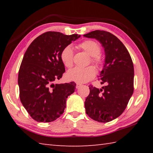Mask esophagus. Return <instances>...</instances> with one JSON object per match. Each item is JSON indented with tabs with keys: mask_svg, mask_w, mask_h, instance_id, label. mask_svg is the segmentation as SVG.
I'll list each match as a JSON object with an SVG mask.
<instances>
[{
	"mask_svg": "<svg viewBox=\"0 0 153 153\" xmlns=\"http://www.w3.org/2000/svg\"><path fill=\"white\" fill-rule=\"evenodd\" d=\"M81 86H82V84H80V83H76V88H79Z\"/></svg>",
	"mask_w": 153,
	"mask_h": 153,
	"instance_id": "obj_1",
	"label": "esophagus"
}]
</instances>
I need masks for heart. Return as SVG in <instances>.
<instances>
[{
    "label": "heart",
    "mask_w": 153,
    "mask_h": 153,
    "mask_svg": "<svg viewBox=\"0 0 153 153\" xmlns=\"http://www.w3.org/2000/svg\"><path fill=\"white\" fill-rule=\"evenodd\" d=\"M78 48L84 51L89 55L92 56V62L96 65L100 66L102 63V58L100 55V46L99 44L92 40H85L79 43ZM60 59L62 63L67 68H70L74 64V51L71 46H66L60 53ZM96 69L93 66L86 67H75L70 69L67 74V79L70 81L77 83H85L94 77Z\"/></svg>",
    "instance_id": "b5f03b06"
}]
</instances>
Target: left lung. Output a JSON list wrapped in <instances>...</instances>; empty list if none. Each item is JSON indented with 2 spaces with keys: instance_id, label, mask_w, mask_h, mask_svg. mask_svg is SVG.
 Instances as JSON below:
<instances>
[{
  "instance_id": "obj_1",
  "label": "left lung",
  "mask_w": 153,
  "mask_h": 153,
  "mask_svg": "<svg viewBox=\"0 0 153 153\" xmlns=\"http://www.w3.org/2000/svg\"><path fill=\"white\" fill-rule=\"evenodd\" d=\"M84 36L99 41L105 53L104 67L99 76L100 83L105 86L100 89L89 86L86 112L98 122H108L122 114L133 94V62L126 46L111 33L95 30Z\"/></svg>"
}]
</instances>
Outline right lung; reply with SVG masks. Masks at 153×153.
<instances>
[{
  "mask_svg": "<svg viewBox=\"0 0 153 153\" xmlns=\"http://www.w3.org/2000/svg\"><path fill=\"white\" fill-rule=\"evenodd\" d=\"M80 37L47 32L30 44L22 61L18 75L19 98L33 120L51 122L63 113L68 96L76 89L74 82L54 84L65 71L60 59L64 47Z\"/></svg>",
  "mask_w": 153,
  "mask_h": 153,
  "instance_id": "obj_1",
  "label": "right lung"
}]
</instances>
